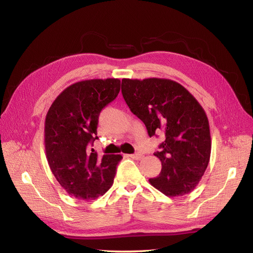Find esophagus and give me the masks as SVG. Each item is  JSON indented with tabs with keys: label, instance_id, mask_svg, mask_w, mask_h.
I'll use <instances>...</instances> for the list:
<instances>
[{
	"label": "esophagus",
	"instance_id": "obj_1",
	"mask_svg": "<svg viewBox=\"0 0 253 253\" xmlns=\"http://www.w3.org/2000/svg\"><path fill=\"white\" fill-rule=\"evenodd\" d=\"M127 156L133 158V159H136V160H140L143 157L142 154H140V153H136V154H131V155H127Z\"/></svg>",
	"mask_w": 253,
	"mask_h": 253
}]
</instances>
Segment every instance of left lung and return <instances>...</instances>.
Segmentation results:
<instances>
[{
    "label": "left lung",
    "instance_id": "left-lung-1",
    "mask_svg": "<svg viewBox=\"0 0 253 253\" xmlns=\"http://www.w3.org/2000/svg\"><path fill=\"white\" fill-rule=\"evenodd\" d=\"M121 91L129 110L147 126L163 134L165 141L155 156L162 172L151 185L166 196L188 194L195 189L208 167L211 136L208 117L195 97L170 79H122Z\"/></svg>",
    "mask_w": 253,
    "mask_h": 253
}]
</instances>
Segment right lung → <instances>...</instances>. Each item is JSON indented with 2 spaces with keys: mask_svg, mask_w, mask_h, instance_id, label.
<instances>
[{
  "mask_svg": "<svg viewBox=\"0 0 253 253\" xmlns=\"http://www.w3.org/2000/svg\"><path fill=\"white\" fill-rule=\"evenodd\" d=\"M120 80L90 79L66 87L45 118L44 143L50 170L66 193L83 201L96 200L114 182L121 155L99 157L87 149L97 139L99 114L117 97Z\"/></svg>",
  "mask_w": 253,
  "mask_h": 253,
  "instance_id": "right-lung-1",
  "label": "right lung"
}]
</instances>
